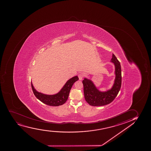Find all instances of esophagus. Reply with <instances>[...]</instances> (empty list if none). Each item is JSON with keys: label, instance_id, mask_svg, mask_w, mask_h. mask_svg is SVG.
<instances>
[{"label": "esophagus", "instance_id": "34e87169", "mask_svg": "<svg viewBox=\"0 0 151 151\" xmlns=\"http://www.w3.org/2000/svg\"><path fill=\"white\" fill-rule=\"evenodd\" d=\"M78 78H79V80H82V79H83V74L82 73H79V74L78 75Z\"/></svg>", "mask_w": 151, "mask_h": 151}]
</instances>
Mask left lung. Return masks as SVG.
Here are the masks:
<instances>
[{"mask_svg": "<svg viewBox=\"0 0 151 151\" xmlns=\"http://www.w3.org/2000/svg\"><path fill=\"white\" fill-rule=\"evenodd\" d=\"M111 62L114 64L115 78L114 83L110 90L101 92L97 89L91 80L85 78L83 81L85 100L91 106H104L110 104L119 92L122 86L121 65L114 54H112Z\"/></svg>", "mask_w": 151, "mask_h": 151, "instance_id": "obj_1", "label": "left lung"}]
</instances>
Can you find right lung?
Masks as SVG:
<instances>
[{"mask_svg":"<svg viewBox=\"0 0 151 151\" xmlns=\"http://www.w3.org/2000/svg\"><path fill=\"white\" fill-rule=\"evenodd\" d=\"M78 80V76H75L68 80L63 88L57 94L52 95H46L37 91L33 87L31 83L33 93L37 99L42 102L51 106H58L62 105L66 102L69 96L71 87L75 82Z\"/></svg>","mask_w":151,"mask_h":151,"instance_id":"add662e5","label":"right lung"}]
</instances>
